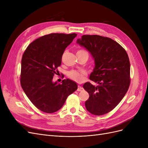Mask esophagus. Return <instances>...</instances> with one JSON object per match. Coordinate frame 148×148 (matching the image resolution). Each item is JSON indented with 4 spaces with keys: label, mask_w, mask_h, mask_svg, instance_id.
Listing matches in <instances>:
<instances>
[{
    "label": "esophagus",
    "mask_w": 148,
    "mask_h": 148,
    "mask_svg": "<svg viewBox=\"0 0 148 148\" xmlns=\"http://www.w3.org/2000/svg\"><path fill=\"white\" fill-rule=\"evenodd\" d=\"M82 90H83V88H82V86H78V89H77V91H82Z\"/></svg>",
    "instance_id": "obj_1"
}]
</instances>
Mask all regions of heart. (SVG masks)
<instances>
[{
	"label": "heart",
	"mask_w": 148,
	"mask_h": 148,
	"mask_svg": "<svg viewBox=\"0 0 148 148\" xmlns=\"http://www.w3.org/2000/svg\"><path fill=\"white\" fill-rule=\"evenodd\" d=\"M78 52H85V51L80 50V51H78ZM85 75H86V73L84 72V71H79L77 70H71L68 73L69 77L70 79L78 83H81L83 81Z\"/></svg>",
	"instance_id": "1"
}]
</instances>
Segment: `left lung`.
Segmentation results:
<instances>
[{
    "instance_id": "left-lung-1",
    "label": "left lung",
    "mask_w": 148,
    "mask_h": 148,
    "mask_svg": "<svg viewBox=\"0 0 148 148\" xmlns=\"http://www.w3.org/2000/svg\"><path fill=\"white\" fill-rule=\"evenodd\" d=\"M77 43L90 52L95 66L89 82L83 84L89 93L85 102L88 112L95 115L109 112L127 93L130 84V64L127 52L116 41L99 35H83Z\"/></svg>"
}]
</instances>
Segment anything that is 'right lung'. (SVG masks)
Segmentation results:
<instances>
[{
    "label": "right lung",
    "instance_id": "1",
    "mask_svg": "<svg viewBox=\"0 0 148 148\" xmlns=\"http://www.w3.org/2000/svg\"><path fill=\"white\" fill-rule=\"evenodd\" d=\"M77 36L76 33L43 36L31 42L22 57V89L34 106L44 112L53 113L60 109L67 97L78 89L77 84L70 79L62 80L61 83L52 81L65 49Z\"/></svg>",
    "mask_w": 148,
    "mask_h": 148
}]
</instances>
